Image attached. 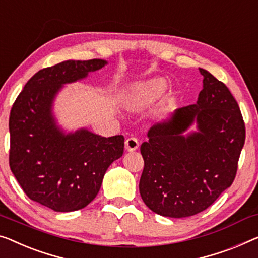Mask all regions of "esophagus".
<instances>
[{
    "label": "esophagus",
    "mask_w": 258,
    "mask_h": 258,
    "mask_svg": "<svg viewBox=\"0 0 258 258\" xmlns=\"http://www.w3.org/2000/svg\"><path fill=\"white\" fill-rule=\"evenodd\" d=\"M138 148H139V141H138L137 138H128V139L125 141V149L127 152L137 151Z\"/></svg>",
    "instance_id": "esophagus-1"
}]
</instances>
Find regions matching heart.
<instances>
[{
    "instance_id": "heart-1",
    "label": "heart",
    "mask_w": 258,
    "mask_h": 258,
    "mask_svg": "<svg viewBox=\"0 0 258 258\" xmlns=\"http://www.w3.org/2000/svg\"><path fill=\"white\" fill-rule=\"evenodd\" d=\"M167 89V82L162 78H153L145 82L133 84L126 91L122 104L128 111H138L152 104Z\"/></svg>"
}]
</instances>
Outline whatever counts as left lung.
<instances>
[{
  "mask_svg": "<svg viewBox=\"0 0 258 258\" xmlns=\"http://www.w3.org/2000/svg\"><path fill=\"white\" fill-rule=\"evenodd\" d=\"M199 72L204 80L197 103L153 125L140 147L141 198L163 217H191L212 205L232 185L244 145L235 98L211 73ZM194 124L198 130L191 131Z\"/></svg>",
  "mask_w": 258,
  "mask_h": 258,
  "instance_id": "left-lung-1",
  "label": "left lung"
}]
</instances>
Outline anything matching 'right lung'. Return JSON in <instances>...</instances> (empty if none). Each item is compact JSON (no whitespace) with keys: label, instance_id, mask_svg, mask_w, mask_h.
Listing matches in <instances>:
<instances>
[{"label":"right lung","instance_id":"1","mask_svg":"<svg viewBox=\"0 0 258 258\" xmlns=\"http://www.w3.org/2000/svg\"><path fill=\"white\" fill-rule=\"evenodd\" d=\"M107 61L67 60L36 73L10 111L9 164L26 196L55 212L86 207L101 189L107 168L124 153V137L87 128L66 132L53 104L64 84L86 79Z\"/></svg>","mask_w":258,"mask_h":258}]
</instances>
